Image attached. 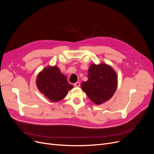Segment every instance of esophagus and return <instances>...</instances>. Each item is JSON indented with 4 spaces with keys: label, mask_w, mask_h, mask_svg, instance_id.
I'll return each instance as SVG.
<instances>
[{
    "label": "esophagus",
    "mask_w": 154,
    "mask_h": 154,
    "mask_svg": "<svg viewBox=\"0 0 154 154\" xmlns=\"http://www.w3.org/2000/svg\"><path fill=\"white\" fill-rule=\"evenodd\" d=\"M80 85H81V84H80V82H77L76 83H75L74 84H73V86H74V87H79Z\"/></svg>",
    "instance_id": "esophagus-1"
}]
</instances>
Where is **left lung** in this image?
I'll use <instances>...</instances> for the list:
<instances>
[{
  "mask_svg": "<svg viewBox=\"0 0 154 154\" xmlns=\"http://www.w3.org/2000/svg\"><path fill=\"white\" fill-rule=\"evenodd\" d=\"M88 80L82 82L81 88L96 104H101L110 99L115 92L117 75L111 66L106 63L90 65Z\"/></svg>",
  "mask_w": 154,
  "mask_h": 154,
  "instance_id": "1",
  "label": "left lung"
}]
</instances>
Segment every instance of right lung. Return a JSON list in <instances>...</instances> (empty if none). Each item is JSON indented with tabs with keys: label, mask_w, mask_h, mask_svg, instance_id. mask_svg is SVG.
Masks as SVG:
<instances>
[{
	"label": "right lung",
	"mask_w": 154,
	"mask_h": 154,
	"mask_svg": "<svg viewBox=\"0 0 154 154\" xmlns=\"http://www.w3.org/2000/svg\"><path fill=\"white\" fill-rule=\"evenodd\" d=\"M36 85L39 91L52 102H58L65 98L69 91L73 88L56 66H48L39 72Z\"/></svg>",
	"instance_id": "1"
}]
</instances>
